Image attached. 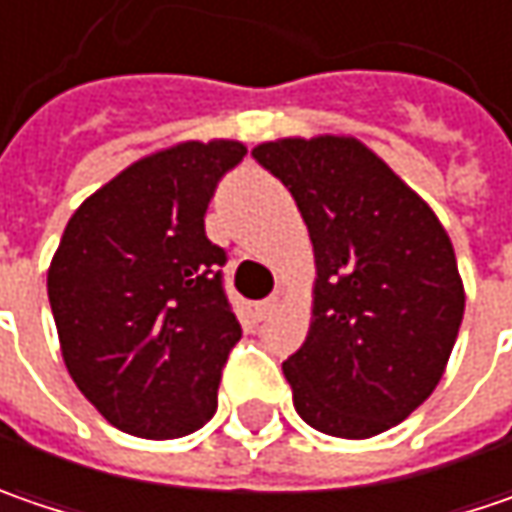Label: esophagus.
Returning <instances> with one entry per match:
<instances>
[{"mask_svg":"<svg viewBox=\"0 0 512 512\" xmlns=\"http://www.w3.org/2000/svg\"><path fill=\"white\" fill-rule=\"evenodd\" d=\"M275 307H278V295H272V298H266V301H260L255 307L257 318H269L275 313Z\"/></svg>","mask_w":512,"mask_h":512,"instance_id":"obj_1","label":"esophagus"}]
</instances>
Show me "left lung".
Instances as JSON below:
<instances>
[{
	"label": "left lung",
	"mask_w": 512,
	"mask_h": 512,
	"mask_svg": "<svg viewBox=\"0 0 512 512\" xmlns=\"http://www.w3.org/2000/svg\"><path fill=\"white\" fill-rule=\"evenodd\" d=\"M316 252L307 342L284 362L304 423L374 437L435 391L464 318L455 249L435 211L356 138L266 141Z\"/></svg>",
	"instance_id": "8db88e82"
}]
</instances>
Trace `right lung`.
Segmentation results:
<instances>
[{"label":"right lung","instance_id":"right-lung-1","mask_svg":"<svg viewBox=\"0 0 512 512\" xmlns=\"http://www.w3.org/2000/svg\"><path fill=\"white\" fill-rule=\"evenodd\" d=\"M243 156L240 141L153 153L89 196L63 231L48 269L63 359L80 394L127 435H191L217 411L243 330L205 211Z\"/></svg>","mask_w":512,"mask_h":512}]
</instances>
